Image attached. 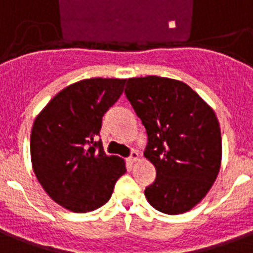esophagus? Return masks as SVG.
I'll use <instances>...</instances> for the list:
<instances>
[{"mask_svg": "<svg viewBox=\"0 0 253 253\" xmlns=\"http://www.w3.org/2000/svg\"><path fill=\"white\" fill-rule=\"evenodd\" d=\"M140 159V154L139 151H132V154H130V156H129V162L130 163H136L137 160Z\"/></svg>", "mask_w": 253, "mask_h": 253, "instance_id": "obj_1", "label": "esophagus"}]
</instances>
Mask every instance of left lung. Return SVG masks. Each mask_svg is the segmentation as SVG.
Instances as JSON below:
<instances>
[{"instance_id": "8db88e82", "label": "left lung", "mask_w": 253, "mask_h": 253, "mask_svg": "<svg viewBox=\"0 0 253 253\" xmlns=\"http://www.w3.org/2000/svg\"><path fill=\"white\" fill-rule=\"evenodd\" d=\"M125 94L147 129L144 155L156 169L145 198L166 214L189 211L220 172L222 143L214 110L189 84L156 75L129 78Z\"/></svg>"}]
</instances>
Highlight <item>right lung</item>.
<instances>
[{"instance_id": "add662e5", "label": "right lung", "mask_w": 253, "mask_h": 253, "mask_svg": "<svg viewBox=\"0 0 253 253\" xmlns=\"http://www.w3.org/2000/svg\"><path fill=\"white\" fill-rule=\"evenodd\" d=\"M126 79L90 78L60 90L35 119L31 133L33 172L56 204L74 213L110 200L125 162L94 141L102 116L120 98Z\"/></svg>"}]
</instances>
